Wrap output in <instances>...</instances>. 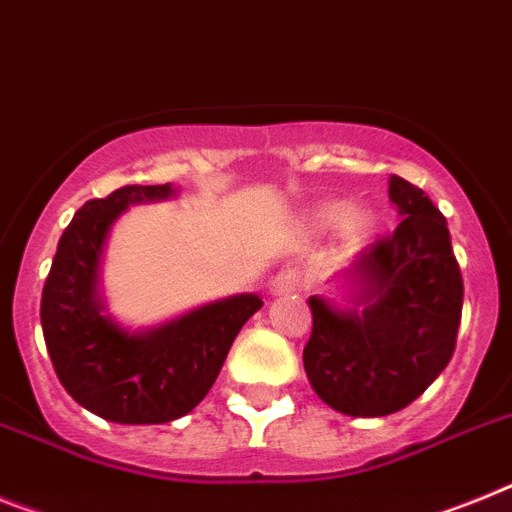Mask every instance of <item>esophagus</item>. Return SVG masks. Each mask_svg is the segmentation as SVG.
I'll return each instance as SVG.
<instances>
[{
    "instance_id": "34e87169",
    "label": "esophagus",
    "mask_w": 512,
    "mask_h": 512,
    "mask_svg": "<svg viewBox=\"0 0 512 512\" xmlns=\"http://www.w3.org/2000/svg\"><path fill=\"white\" fill-rule=\"evenodd\" d=\"M269 287H272L274 295H285V292H295L303 287V274L298 272V269H292V266H287V269H282V272H277L272 277V282H269Z\"/></svg>"
}]
</instances>
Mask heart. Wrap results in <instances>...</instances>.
<instances>
[{
	"mask_svg": "<svg viewBox=\"0 0 512 512\" xmlns=\"http://www.w3.org/2000/svg\"><path fill=\"white\" fill-rule=\"evenodd\" d=\"M344 217V207L342 204H329V207H323L321 212L316 214L318 225H334ZM370 227V214L365 212H352L344 217V233H347L349 240H360L362 235L368 233Z\"/></svg>",
	"mask_w": 512,
	"mask_h": 512,
	"instance_id": "obj_1",
	"label": "heart"
}]
</instances>
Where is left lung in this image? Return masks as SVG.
Here are the masks:
<instances>
[{
    "label": "left lung",
    "instance_id": "obj_1",
    "mask_svg": "<svg viewBox=\"0 0 512 512\" xmlns=\"http://www.w3.org/2000/svg\"><path fill=\"white\" fill-rule=\"evenodd\" d=\"M388 199L401 222L352 269L368 303L362 316L310 298L305 373L331 409L352 417H386L422 396L456 352L464 308L443 212L399 176L388 178Z\"/></svg>",
    "mask_w": 512,
    "mask_h": 512
}]
</instances>
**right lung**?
<instances>
[{"instance_id": "add662e5", "label": "right lung", "mask_w": 512, "mask_h": 512, "mask_svg": "<svg viewBox=\"0 0 512 512\" xmlns=\"http://www.w3.org/2000/svg\"><path fill=\"white\" fill-rule=\"evenodd\" d=\"M165 186H121L90 199L56 246L41 295V326L56 378L77 404L121 425H163L189 414L214 386L261 298L199 308L150 334H129L100 313L98 261L111 222L131 202L165 199Z\"/></svg>"}]
</instances>
